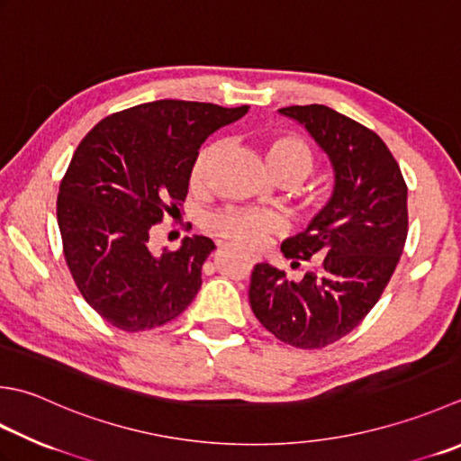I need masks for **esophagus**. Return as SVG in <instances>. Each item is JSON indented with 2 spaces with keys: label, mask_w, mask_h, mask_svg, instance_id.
Returning a JSON list of instances; mask_svg holds the SVG:
<instances>
[{
  "label": "esophagus",
  "mask_w": 461,
  "mask_h": 461,
  "mask_svg": "<svg viewBox=\"0 0 461 461\" xmlns=\"http://www.w3.org/2000/svg\"><path fill=\"white\" fill-rule=\"evenodd\" d=\"M248 259L251 261V264H258V261H259L261 258H259V256H256V254H249V256H248Z\"/></svg>",
  "instance_id": "34e87169"
}]
</instances>
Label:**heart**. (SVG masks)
Returning <instances> with one entry per match:
<instances>
[{"label":"heart","mask_w":461,"mask_h":461,"mask_svg":"<svg viewBox=\"0 0 461 461\" xmlns=\"http://www.w3.org/2000/svg\"><path fill=\"white\" fill-rule=\"evenodd\" d=\"M220 143H207L200 149L192 166V185L203 189L210 184L213 161L218 158ZM266 159L276 176L290 174L295 182L310 174L315 166V151L312 143L297 133H277L266 146ZM207 230L215 236L236 241L241 248H259L274 233L284 230V220L277 213L267 210H251V207H225V210L210 215Z\"/></svg>","instance_id":"obj_1"}]
</instances>
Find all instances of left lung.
<instances>
[{"label":"left lung","mask_w":461,"mask_h":461,"mask_svg":"<svg viewBox=\"0 0 461 461\" xmlns=\"http://www.w3.org/2000/svg\"><path fill=\"white\" fill-rule=\"evenodd\" d=\"M305 125L336 174L330 203L282 251L300 267V282L269 264L251 272L249 303L261 326L302 349L336 344L380 300L408 238V185L384 140L328 105L282 107Z\"/></svg>","instance_id":"obj_1"}]
</instances>
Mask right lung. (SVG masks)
<instances>
[{
	"label": "right lung",
	"mask_w": 461,
	"mask_h": 461,
	"mask_svg": "<svg viewBox=\"0 0 461 461\" xmlns=\"http://www.w3.org/2000/svg\"><path fill=\"white\" fill-rule=\"evenodd\" d=\"M249 105L159 99L94 125L58 194L63 256L79 294L122 331H146L182 313L202 287L210 238L153 254L149 233L185 200L197 149Z\"/></svg>",
	"instance_id": "obj_1"
}]
</instances>
